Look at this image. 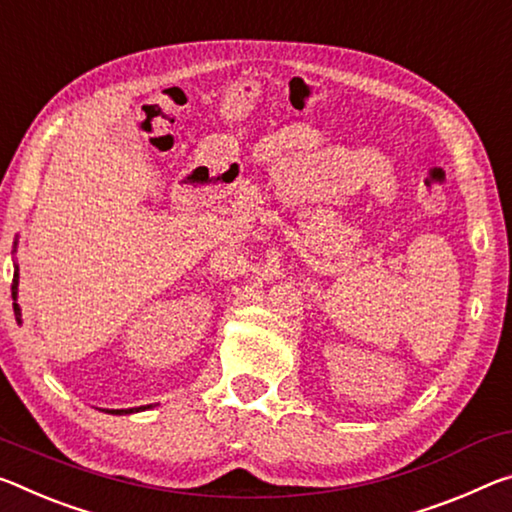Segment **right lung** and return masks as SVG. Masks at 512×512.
I'll return each instance as SVG.
<instances>
[{
    "label": "right lung",
    "mask_w": 512,
    "mask_h": 512,
    "mask_svg": "<svg viewBox=\"0 0 512 512\" xmlns=\"http://www.w3.org/2000/svg\"><path fill=\"white\" fill-rule=\"evenodd\" d=\"M11 294H13V300L18 298V269H15L13 273V285H11ZM13 310L15 314H18V321H20V307L18 303H13ZM139 410H145V408H129V410H111L113 415H123V412H139Z\"/></svg>",
    "instance_id": "obj_1"
}]
</instances>
